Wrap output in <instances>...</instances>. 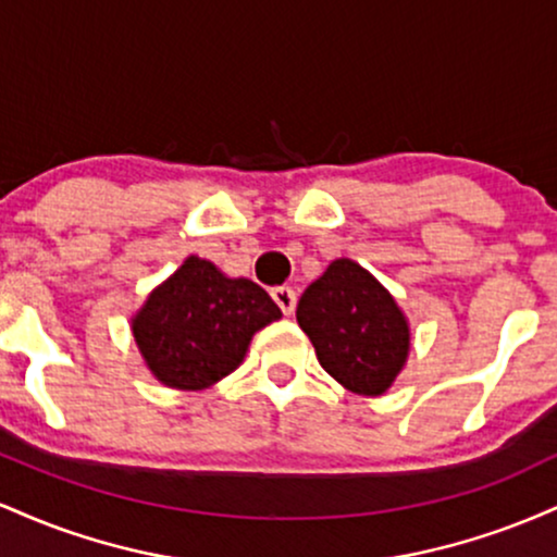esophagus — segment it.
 Wrapping results in <instances>:
<instances>
[{
	"mask_svg": "<svg viewBox=\"0 0 557 557\" xmlns=\"http://www.w3.org/2000/svg\"><path fill=\"white\" fill-rule=\"evenodd\" d=\"M272 298L285 317H290L293 311H296V293H293V287H285V285L272 287Z\"/></svg>",
	"mask_w": 557,
	"mask_h": 557,
	"instance_id": "esophagus-1",
	"label": "esophagus"
}]
</instances>
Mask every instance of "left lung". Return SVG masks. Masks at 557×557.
Listing matches in <instances>:
<instances>
[{
    "label": "left lung",
    "mask_w": 557,
    "mask_h": 557,
    "mask_svg": "<svg viewBox=\"0 0 557 557\" xmlns=\"http://www.w3.org/2000/svg\"><path fill=\"white\" fill-rule=\"evenodd\" d=\"M296 319L314 343L324 372L350 393L382 395L406 363V317L356 261H332L304 290Z\"/></svg>",
    "instance_id": "8db88e82"
}]
</instances>
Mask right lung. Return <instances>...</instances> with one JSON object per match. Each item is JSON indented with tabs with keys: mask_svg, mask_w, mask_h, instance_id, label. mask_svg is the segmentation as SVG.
Returning <instances> with one entry per match:
<instances>
[{
	"mask_svg": "<svg viewBox=\"0 0 557 557\" xmlns=\"http://www.w3.org/2000/svg\"><path fill=\"white\" fill-rule=\"evenodd\" d=\"M280 317L264 287L230 280L212 261L188 257L146 300L133 335L159 382L201 389L233 372L253 332Z\"/></svg>",
	"mask_w": 557,
	"mask_h": 557,
	"instance_id": "add662e5",
	"label": "right lung"
}]
</instances>
